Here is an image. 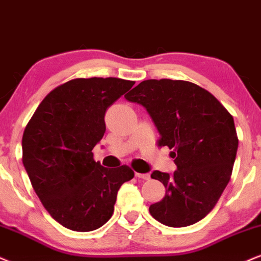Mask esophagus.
<instances>
[{"label": "esophagus", "mask_w": 261, "mask_h": 261, "mask_svg": "<svg viewBox=\"0 0 261 261\" xmlns=\"http://www.w3.org/2000/svg\"><path fill=\"white\" fill-rule=\"evenodd\" d=\"M136 177L142 178V179H144V180H148L150 178V174L149 173H138V172H136Z\"/></svg>", "instance_id": "esophagus-1"}]
</instances>
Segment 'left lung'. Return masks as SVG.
<instances>
[{
    "mask_svg": "<svg viewBox=\"0 0 261 261\" xmlns=\"http://www.w3.org/2000/svg\"><path fill=\"white\" fill-rule=\"evenodd\" d=\"M146 108L160 134L158 146L174 158L173 174L154 171L166 188L150 204L164 225H193L208 214L231 177L239 138L232 115L211 92L186 81L148 79L125 95Z\"/></svg>",
    "mask_w": 261,
    "mask_h": 261,
    "instance_id": "obj_1",
    "label": "left lung"
}]
</instances>
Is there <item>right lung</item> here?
Listing matches in <instances>:
<instances>
[{
	"label": "right lung",
	"instance_id": "obj_1",
	"mask_svg": "<svg viewBox=\"0 0 261 261\" xmlns=\"http://www.w3.org/2000/svg\"><path fill=\"white\" fill-rule=\"evenodd\" d=\"M135 82L77 78L44 97L22 135V164L49 214L73 231H92L114 212L121 184L135 173L107 169L92 149L106 131L105 114Z\"/></svg>",
	"mask_w": 261,
	"mask_h": 261
}]
</instances>
